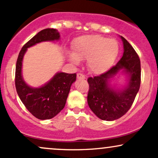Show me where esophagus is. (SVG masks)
<instances>
[{
	"label": "esophagus",
	"mask_w": 158,
	"mask_h": 158,
	"mask_svg": "<svg viewBox=\"0 0 158 158\" xmlns=\"http://www.w3.org/2000/svg\"><path fill=\"white\" fill-rule=\"evenodd\" d=\"M77 78L78 79H85V77L84 75H83L82 73H77Z\"/></svg>",
	"instance_id": "obj_1"
}]
</instances>
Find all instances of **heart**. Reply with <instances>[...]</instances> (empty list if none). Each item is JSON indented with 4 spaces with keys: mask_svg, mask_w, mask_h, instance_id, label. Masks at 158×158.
Wrapping results in <instances>:
<instances>
[{
    "mask_svg": "<svg viewBox=\"0 0 158 158\" xmlns=\"http://www.w3.org/2000/svg\"><path fill=\"white\" fill-rule=\"evenodd\" d=\"M119 51V44L115 39H108L100 35H82L74 40L73 53L69 58L74 63L87 59L90 71L100 74L111 67Z\"/></svg>",
    "mask_w": 158,
    "mask_h": 158,
    "instance_id": "obj_1",
    "label": "heart"
}]
</instances>
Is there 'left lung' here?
<instances>
[{
	"mask_svg": "<svg viewBox=\"0 0 158 158\" xmlns=\"http://www.w3.org/2000/svg\"><path fill=\"white\" fill-rule=\"evenodd\" d=\"M121 39L124 52L120 60L106 73L88 79V106L102 120L112 121L126 114L133 104L140 86L141 68L139 56L125 38L121 36ZM120 69L128 74L130 81L128 86L117 92L110 88L108 81Z\"/></svg>",
	"mask_w": 158,
	"mask_h": 158,
	"instance_id": "1",
	"label": "left lung"
}]
</instances>
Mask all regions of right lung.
<instances>
[{
    "label": "right lung",
    "mask_w": 158,
    "mask_h": 158,
    "mask_svg": "<svg viewBox=\"0 0 158 158\" xmlns=\"http://www.w3.org/2000/svg\"><path fill=\"white\" fill-rule=\"evenodd\" d=\"M59 37L55 29H44L38 32L23 45L16 62L15 82L18 95L27 109L39 119H51L64 108L70 86L76 81L77 74L58 73L44 86L31 88L24 82L21 75L23 57L30 47L41 41L59 40Z\"/></svg>",
    "instance_id": "add662e5"
}]
</instances>
